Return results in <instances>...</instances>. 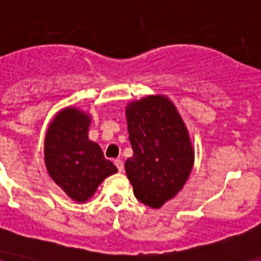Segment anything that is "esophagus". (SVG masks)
<instances>
[{
	"instance_id": "obj_1",
	"label": "esophagus",
	"mask_w": 261,
	"mask_h": 261,
	"mask_svg": "<svg viewBox=\"0 0 261 261\" xmlns=\"http://www.w3.org/2000/svg\"><path fill=\"white\" fill-rule=\"evenodd\" d=\"M115 165H116L117 170H119L120 172L123 171V170H124V163H123V161H121V159H115Z\"/></svg>"
}]
</instances>
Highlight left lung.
Returning a JSON list of instances; mask_svg holds the SVG:
<instances>
[{"mask_svg": "<svg viewBox=\"0 0 261 261\" xmlns=\"http://www.w3.org/2000/svg\"><path fill=\"white\" fill-rule=\"evenodd\" d=\"M133 156L125 172L138 201L158 209L183 188L192 171L193 147L180 115L170 99L159 95L126 107Z\"/></svg>", "mask_w": 261, "mask_h": 261, "instance_id": "1", "label": "left lung"}]
</instances>
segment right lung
Masks as SVG:
<instances>
[{
	"label": "right lung",
	"instance_id": "add662e5",
	"mask_svg": "<svg viewBox=\"0 0 261 261\" xmlns=\"http://www.w3.org/2000/svg\"><path fill=\"white\" fill-rule=\"evenodd\" d=\"M90 117L77 108L60 111L45 136L48 174L62 191L78 202L89 200L106 177L117 172L98 144L90 141Z\"/></svg>",
	"mask_w": 261,
	"mask_h": 261
}]
</instances>
